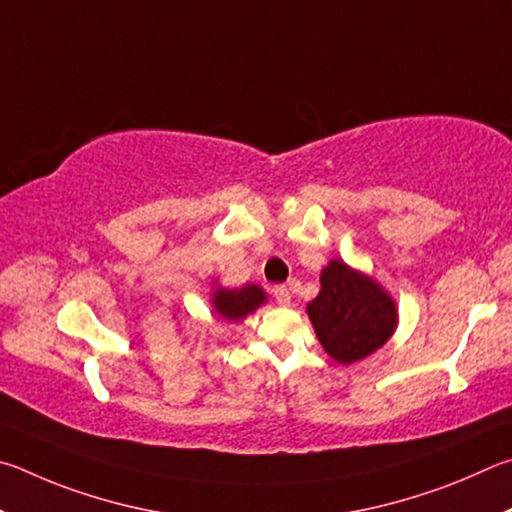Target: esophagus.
I'll use <instances>...</instances> for the list:
<instances>
[{"instance_id":"obj_1","label":"esophagus","mask_w":512,"mask_h":512,"mask_svg":"<svg viewBox=\"0 0 512 512\" xmlns=\"http://www.w3.org/2000/svg\"><path fill=\"white\" fill-rule=\"evenodd\" d=\"M272 294H274V299H276V303H279V306H290V303H292V294H290L288 285H274Z\"/></svg>"}]
</instances>
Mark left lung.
<instances>
[{"label": "left lung", "instance_id": "left-lung-1", "mask_svg": "<svg viewBox=\"0 0 512 512\" xmlns=\"http://www.w3.org/2000/svg\"><path fill=\"white\" fill-rule=\"evenodd\" d=\"M319 281L321 292L308 303V317L335 362H360L389 342L398 308L378 281L337 258L321 270Z\"/></svg>", "mask_w": 512, "mask_h": 512}]
</instances>
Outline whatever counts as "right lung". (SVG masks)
I'll return each instance as SVG.
<instances>
[{"mask_svg": "<svg viewBox=\"0 0 512 512\" xmlns=\"http://www.w3.org/2000/svg\"><path fill=\"white\" fill-rule=\"evenodd\" d=\"M267 301V294L263 288L254 283L242 285L238 290L215 288L213 292V312L224 321H242L251 312H256Z\"/></svg>", "mask_w": 512, "mask_h": 512, "instance_id": "1", "label": "right lung"}]
</instances>
